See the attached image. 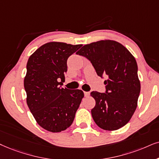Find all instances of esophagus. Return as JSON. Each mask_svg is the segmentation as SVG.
<instances>
[{
    "mask_svg": "<svg viewBox=\"0 0 159 159\" xmlns=\"http://www.w3.org/2000/svg\"><path fill=\"white\" fill-rule=\"evenodd\" d=\"M84 95L86 96V97H89L90 95V92H84Z\"/></svg>",
    "mask_w": 159,
    "mask_h": 159,
    "instance_id": "34e87169",
    "label": "esophagus"
}]
</instances>
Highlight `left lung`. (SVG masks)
Returning <instances> with one entry per match:
<instances>
[{"mask_svg":"<svg viewBox=\"0 0 159 159\" xmlns=\"http://www.w3.org/2000/svg\"><path fill=\"white\" fill-rule=\"evenodd\" d=\"M76 53L91 61L98 76H107L106 93L90 94L96 103L91 110L94 122L106 130L123 127L137 107L141 89L134 56L122 44L110 39L87 44Z\"/></svg>","mask_w":159,"mask_h":159,"instance_id":"8db88e82","label":"left lung"}]
</instances>
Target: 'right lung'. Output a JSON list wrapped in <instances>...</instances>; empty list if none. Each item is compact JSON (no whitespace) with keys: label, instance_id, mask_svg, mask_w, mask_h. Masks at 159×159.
I'll return each mask as SVG.
<instances>
[{"label":"right lung","instance_id":"add662e5","mask_svg":"<svg viewBox=\"0 0 159 159\" xmlns=\"http://www.w3.org/2000/svg\"><path fill=\"white\" fill-rule=\"evenodd\" d=\"M81 46L51 42L28 60L24 78L26 102L37 123L48 131L57 133L69 128L84 96L82 90L61 88L67 59Z\"/></svg>","mask_w":159,"mask_h":159}]
</instances>
